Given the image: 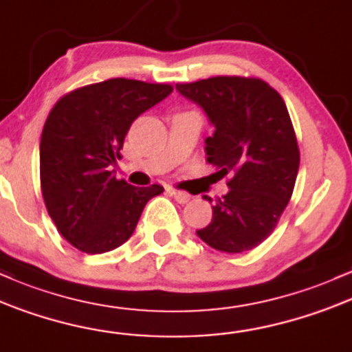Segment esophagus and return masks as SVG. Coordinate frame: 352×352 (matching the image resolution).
<instances>
[{"label":"esophagus","instance_id":"34e87169","mask_svg":"<svg viewBox=\"0 0 352 352\" xmlns=\"http://www.w3.org/2000/svg\"><path fill=\"white\" fill-rule=\"evenodd\" d=\"M171 192L173 196H175V199L177 201V203H181V204H184V203H188L189 201V192H186V191H177V189H171Z\"/></svg>","mask_w":352,"mask_h":352}]
</instances>
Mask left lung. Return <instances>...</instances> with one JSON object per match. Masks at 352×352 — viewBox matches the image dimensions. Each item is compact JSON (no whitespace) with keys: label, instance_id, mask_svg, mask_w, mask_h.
<instances>
[{"label":"left lung","instance_id":"8db88e82","mask_svg":"<svg viewBox=\"0 0 352 352\" xmlns=\"http://www.w3.org/2000/svg\"><path fill=\"white\" fill-rule=\"evenodd\" d=\"M176 89L208 114L214 126L204 148L208 163L219 177L229 176V192L196 234L223 252L254 250L278 224L299 169L298 140L281 94L259 78L243 76L181 82Z\"/></svg>","mask_w":352,"mask_h":352}]
</instances>
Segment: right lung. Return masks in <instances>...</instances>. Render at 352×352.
I'll use <instances>...</instances> for the list:
<instances>
[{
  "instance_id": "1",
  "label": "right lung",
  "mask_w": 352,
  "mask_h": 352,
  "mask_svg": "<svg viewBox=\"0 0 352 352\" xmlns=\"http://www.w3.org/2000/svg\"><path fill=\"white\" fill-rule=\"evenodd\" d=\"M173 91L171 85L126 78L65 94L48 114L39 143V177L48 214L61 236L86 254L116 250L131 238L160 184L136 188L116 179L131 123Z\"/></svg>"
}]
</instances>
